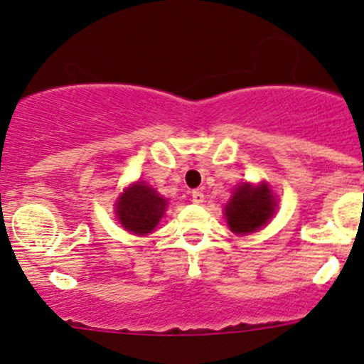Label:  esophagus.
I'll return each instance as SVG.
<instances>
[{
	"mask_svg": "<svg viewBox=\"0 0 364 364\" xmlns=\"http://www.w3.org/2000/svg\"><path fill=\"white\" fill-rule=\"evenodd\" d=\"M192 200L196 204H203L204 203V193L200 190H193L192 192Z\"/></svg>",
	"mask_w": 364,
	"mask_h": 364,
	"instance_id": "34e87169",
	"label": "esophagus"
}]
</instances>
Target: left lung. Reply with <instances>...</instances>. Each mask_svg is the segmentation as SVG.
Segmentation results:
<instances>
[{
	"label": "left lung",
	"mask_w": 364,
	"mask_h": 364,
	"mask_svg": "<svg viewBox=\"0 0 364 364\" xmlns=\"http://www.w3.org/2000/svg\"><path fill=\"white\" fill-rule=\"evenodd\" d=\"M274 209H277V200L267 183H260L257 186L243 183L234 190L223 211L229 229L240 236H247L266 225Z\"/></svg>",
	"instance_id": "left-lung-1"
}]
</instances>
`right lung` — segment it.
<instances>
[{
	"label": "right lung",
	"mask_w": 364,
	"mask_h": 364,
	"mask_svg": "<svg viewBox=\"0 0 364 364\" xmlns=\"http://www.w3.org/2000/svg\"><path fill=\"white\" fill-rule=\"evenodd\" d=\"M116 218L132 234L153 232L167 209V200L148 183L137 181L128 186L116 200Z\"/></svg>",
	"instance_id": "add662e5"
}]
</instances>
